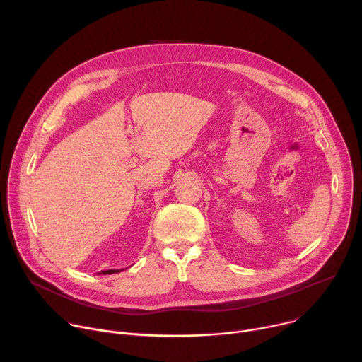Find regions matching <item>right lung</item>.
<instances>
[{"label":"right lung","instance_id":"1","mask_svg":"<svg viewBox=\"0 0 362 362\" xmlns=\"http://www.w3.org/2000/svg\"><path fill=\"white\" fill-rule=\"evenodd\" d=\"M123 269H109V271H101L98 274H103V275H109V274H117V272H122Z\"/></svg>","mask_w":362,"mask_h":362}]
</instances>
